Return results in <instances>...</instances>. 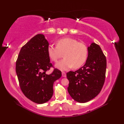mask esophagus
I'll use <instances>...</instances> for the list:
<instances>
[{
  "label": "esophagus",
  "mask_w": 124,
  "mask_h": 124,
  "mask_svg": "<svg viewBox=\"0 0 124 124\" xmlns=\"http://www.w3.org/2000/svg\"><path fill=\"white\" fill-rule=\"evenodd\" d=\"M62 77H66V76H67L66 73H65V72H62Z\"/></svg>",
  "instance_id": "1"
}]
</instances>
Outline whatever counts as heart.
I'll return each instance as SVG.
<instances>
[{"instance_id": "1", "label": "heart", "mask_w": 124, "mask_h": 124, "mask_svg": "<svg viewBox=\"0 0 124 124\" xmlns=\"http://www.w3.org/2000/svg\"><path fill=\"white\" fill-rule=\"evenodd\" d=\"M56 45V46L49 45L47 53L50 59L55 62L62 57L63 54L64 59L55 64V67L58 69L65 71L73 67L77 69L86 62L88 48L85 44L80 43L76 39L67 37L58 40Z\"/></svg>"}]
</instances>
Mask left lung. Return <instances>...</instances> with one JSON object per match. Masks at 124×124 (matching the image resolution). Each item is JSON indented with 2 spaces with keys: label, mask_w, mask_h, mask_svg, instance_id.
Returning <instances> with one entry per match:
<instances>
[{
  "label": "left lung",
  "mask_w": 124,
  "mask_h": 124,
  "mask_svg": "<svg viewBox=\"0 0 124 124\" xmlns=\"http://www.w3.org/2000/svg\"><path fill=\"white\" fill-rule=\"evenodd\" d=\"M106 68V57L101 47L92 43L88 47V56L85 65L75 72L67 73L70 95L79 103H85L94 99L103 86Z\"/></svg>",
  "instance_id": "left-lung-1"
}]
</instances>
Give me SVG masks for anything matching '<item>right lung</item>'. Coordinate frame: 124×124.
<instances>
[{
    "instance_id": "1",
    "label": "right lung",
    "mask_w": 124,
    "mask_h": 124,
    "mask_svg": "<svg viewBox=\"0 0 124 124\" xmlns=\"http://www.w3.org/2000/svg\"><path fill=\"white\" fill-rule=\"evenodd\" d=\"M48 41L43 34L31 38L20 50L16 62V72L20 88L24 95L38 104L51 99L54 81L62 76L54 69L51 74L46 73L53 67L47 53Z\"/></svg>"
}]
</instances>
